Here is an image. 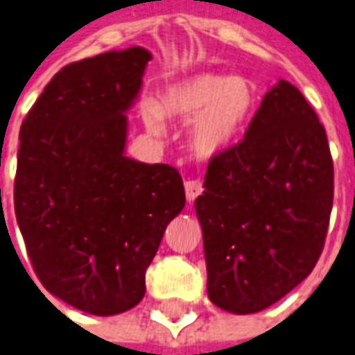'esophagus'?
<instances>
[{
    "label": "esophagus",
    "instance_id": "obj_1",
    "mask_svg": "<svg viewBox=\"0 0 355 355\" xmlns=\"http://www.w3.org/2000/svg\"><path fill=\"white\" fill-rule=\"evenodd\" d=\"M184 189H186V197H188V201H193L197 196H201L202 184L199 182V180H186Z\"/></svg>",
    "mask_w": 355,
    "mask_h": 355
}]
</instances>
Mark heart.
Masks as SVG:
<instances>
[{"label": "heart", "mask_w": 355, "mask_h": 355, "mask_svg": "<svg viewBox=\"0 0 355 355\" xmlns=\"http://www.w3.org/2000/svg\"><path fill=\"white\" fill-rule=\"evenodd\" d=\"M255 85L238 74L197 72L169 83L156 104L145 102L143 123L153 134L164 130V118L189 121V147L199 156H216L234 143L255 110Z\"/></svg>", "instance_id": "b5f03b06"}]
</instances>
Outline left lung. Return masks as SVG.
Here are the masks:
<instances>
[{
    "instance_id": "1",
    "label": "left lung",
    "mask_w": 355,
    "mask_h": 355,
    "mask_svg": "<svg viewBox=\"0 0 355 355\" xmlns=\"http://www.w3.org/2000/svg\"><path fill=\"white\" fill-rule=\"evenodd\" d=\"M196 199L208 297L220 309H266L313 272L334 205L326 130L300 89L270 87L243 139L214 156Z\"/></svg>"
}]
</instances>
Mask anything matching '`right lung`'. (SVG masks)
I'll list each match as a JSON object with an SVG mask.
<instances>
[{"label":"right lung","mask_w":355,"mask_h":355,"mask_svg":"<svg viewBox=\"0 0 355 355\" xmlns=\"http://www.w3.org/2000/svg\"><path fill=\"white\" fill-rule=\"evenodd\" d=\"M150 51L112 50L51 78L20 128L15 212L40 283L76 309L124 313L182 212L180 173L126 156Z\"/></svg>","instance_id":"obj_1"}]
</instances>
